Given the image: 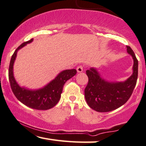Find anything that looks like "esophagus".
<instances>
[{"mask_svg": "<svg viewBox=\"0 0 146 146\" xmlns=\"http://www.w3.org/2000/svg\"><path fill=\"white\" fill-rule=\"evenodd\" d=\"M76 70H77L78 72H82L84 70V67L82 66H78L76 68Z\"/></svg>", "mask_w": 146, "mask_h": 146, "instance_id": "obj_1", "label": "esophagus"}]
</instances>
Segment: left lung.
<instances>
[{"label":"left lung","mask_w":146,"mask_h":146,"mask_svg":"<svg viewBox=\"0 0 146 146\" xmlns=\"http://www.w3.org/2000/svg\"><path fill=\"white\" fill-rule=\"evenodd\" d=\"M127 52L133 59V74L122 82H109L103 79L94 68L86 70L88 83L84 90L86 101L90 107L99 112H108L118 108L128 100L136 85L138 61L132 49Z\"/></svg>","instance_id":"1"}]
</instances>
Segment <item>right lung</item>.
<instances>
[{"label": "right lung", "instance_id": "right-lung-1", "mask_svg": "<svg viewBox=\"0 0 146 146\" xmlns=\"http://www.w3.org/2000/svg\"><path fill=\"white\" fill-rule=\"evenodd\" d=\"M33 40V39L32 38L20 45L12 56L9 70L10 84L13 94L21 102L31 108L38 110H46L53 108L58 102L65 82L76 74L77 71L75 69H72L61 72L48 84L36 90H31L19 86L13 75L14 62L18 50L25 46L27 44L32 42Z\"/></svg>", "mask_w": 146, "mask_h": 146}]
</instances>
